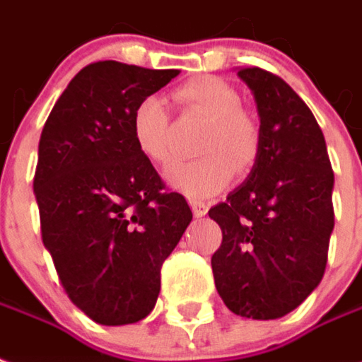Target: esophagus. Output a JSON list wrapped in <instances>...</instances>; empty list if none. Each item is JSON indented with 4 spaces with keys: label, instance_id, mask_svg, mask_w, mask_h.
Returning <instances> with one entry per match:
<instances>
[{
    "label": "esophagus",
    "instance_id": "obj_1",
    "mask_svg": "<svg viewBox=\"0 0 362 362\" xmlns=\"http://www.w3.org/2000/svg\"><path fill=\"white\" fill-rule=\"evenodd\" d=\"M192 204V211H194V216L196 217H204L207 214V206L204 204V202H189Z\"/></svg>",
    "mask_w": 362,
    "mask_h": 362
}]
</instances>
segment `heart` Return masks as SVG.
<instances>
[{
  "label": "heart",
  "mask_w": 362,
  "mask_h": 362,
  "mask_svg": "<svg viewBox=\"0 0 362 362\" xmlns=\"http://www.w3.org/2000/svg\"><path fill=\"white\" fill-rule=\"evenodd\" d=\"M182 110L206 119L188 163L174 164L166 178L192 199H206L229 186L235 170L247 173L262 148V129L251 111L241 107L237 88L217 76H196L174 90ZM131 135L137 151L153 164L173 158L170 117L156 95H146L131 115Z\"/></svg>",
  "instance_id": "heart-1"
}]
</instances>
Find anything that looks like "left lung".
<instances>
[{"instance_id":"1","label":"left lung","mask_w":362,"mask_h":362,"mask_svg":"<svg viewBox=\"0 0 362 362\" xmlns=\"http://www.w3.org/2000/svg\"><path fill=\"white\" fill-rule=\"evenodd\" d=\"M255 93L262 148L249 178L207 214L221 227L216 288L237 315L276 320L322 282L333 214V170L312 110L262 68H241Z\"/></svg>"}]
</instances>
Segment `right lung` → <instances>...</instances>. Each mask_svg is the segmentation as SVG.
Instances as JSON below:
<instances>
[{
  "mask_svg": "<svg viewBox=\"0 0 362 362\" xmlns=\"http://www.w3.org/2000/svg\"><path fill=\"white\" fill-rule=\"evenodd\" d=\"M178 70L115 60L82 68L42 127L33 189L40 235L76 308L102 325H127L153 312L160 269L192 221L137 151L131 115Z\"/></svg>",
  "mask_w": 362,
  "mask_h": 362,
  "instance_id": "1",
  "label": "right lung"
}]
</instances>
